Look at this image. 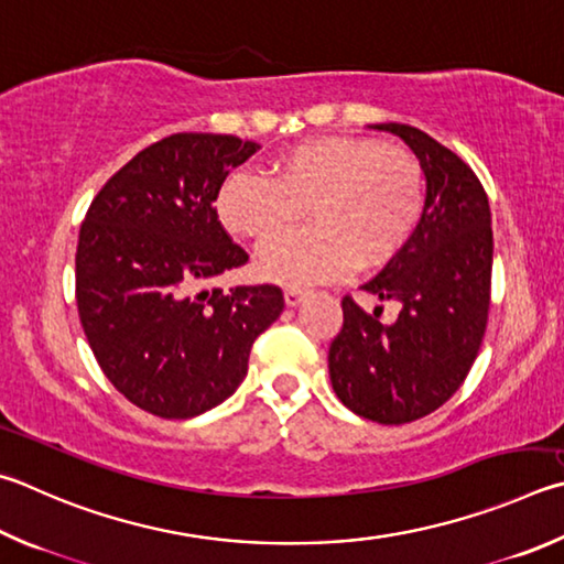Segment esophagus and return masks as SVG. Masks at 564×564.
Masks as SVG:
<instances>
[{"label":"esophagus","mask_w":564,"mask_h":564,"mask_svg":"<svg viewBox=\"0 0 564 564\" xmlns=\"http://www.w3.org/2000/svg\"><path fill=\"white\" fill-rule=\"evenodd\" d=\"M305 295H308V291H303V289H285L283 291L285 305H291V308H293V305H299L305 299Z\"/></svg>","instance_id":"1"}]
</instances>
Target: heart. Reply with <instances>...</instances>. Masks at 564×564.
<instances>
[{
	"instance_id": "b5f03b06",
	"label": "heart",
	"mask_w": 564,
	"mask_h": 564,
	"mask_svg": "<svg viewBox=\"0 0 564 564\" xmlns=\"http://www.w3.org/2000/svg\"><path fill=\"white\" fill-rule=\"evenodd\" d=\"M311 209L315 227L269 243L263 279L308 285L343 279L357 263L377 269L414 237L426 209V175L414 152L360 135H323L281 150L273 177L234 172L217 214L237 237L269 241Z\"/></svg>"
}]
</instances>
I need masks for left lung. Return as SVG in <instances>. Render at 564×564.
<instances>
[{
	"instance_id": "1",
	"label": "left lung",
	"mask_w": 564,
	"mask_h": 564,
	"mask_svg": "<svg viewBox=\"0 0 564 564\" xmlns=\"http://www.w3.org/2000/svg\"><path fill=\"white\" fill-rule=\"evenodd\" d=\"M372 128L414 150L426 175V209L406 247L362 285L380 301H397L399 315L382 323V305L367 313L345 295L327 367L337 399L355 414L409 424L454 397L480 350L494 229L484 184L456 152L402 122Z\"/></svg>"
}]
</instances>
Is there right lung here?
Masks as SVG:
<instances>
[{"mask_svg": "<svg viewBox=\"0 0 564 564\" xmlns=\"http://www.w3.org/2000/svg\"><path fill=\"white\" fill-rule=\"evenodd\" d=\"M256 148L212 132L162 138L104 184L80 224V325L110 384L142 412L189 419L221 404L283 313L273 283L209 289L249 261L214 199Z\"/></svg>", "mask_w": 564, "mask_h": 564, "instance_id": "obj_1", "label": "right lung"}]
</instances>
